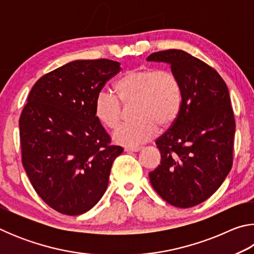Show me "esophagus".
<instances>
[{
    "label": "esophagus",
    "mask_w": 254,
    "mask_h": 254,
    "mask_svg": "<svg viewBox=\"0 0 254 254\" xmlns=\"http://www.w3.org/2000/svg\"><path fill=\"white\" fill-rule=\"evenodd\" d=\"M140 150H141V147H127V148L124 149V151H127V152H137V151H140Z\"/></svg>",
    "instance_id": "esophagus-1"
}]
</instances>
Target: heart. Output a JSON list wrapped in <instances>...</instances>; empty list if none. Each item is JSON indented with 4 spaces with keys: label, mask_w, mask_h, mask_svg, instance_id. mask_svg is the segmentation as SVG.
Segmentation results:
<instances>
[{
    "label": "heart",
    "mask_w": 254,
    "mask_h": 254,
    "mask_svg": "<svg viewBox=\"0 0 254 254\" xmlns=\"http://www.w3.org/2000/svg\"><path fill=\"white\" fill-rule=\"evenodd\" d=\"M117 96L102 91L94 100V115L107 128L119 126L122 105L134 103L130 122L114 132L115 142L123 145L143 143L156 135L158 127L168 128L176 122L182 110L183 88L175 72L156 68L127 70L115 81Z\"/></svg>",
    "instance_id": "obj_1"
}]
</instances>
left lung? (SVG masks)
<instances>
[{"label":"left lung","mask_w":254,"mask_h":254,"mask_svg":"<svg viewBox=\"0 0 254 254\" xmlns=\"http://www.w3.org/2000/svg\"><path fill=\"white\" fill-rule=\"evenodd\" d=\"M148 62L167 63L182 84L176 122L158 137L160 165L149 173L162 199L180 208L203 203L220 188L233 163L235 120L220 74L184 50L153 53Z\"/></svg>","instance_id":"left-lung-1"}]
</instances>
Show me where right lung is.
<instances>
[{
    "instance_id": "1",
    "label": "right lung",
    "mask_w": 254,
    "mask_h": 254,
    "mask_svg": "<svg viewBox=\"0 0 254 254\" xmlns=\"http://www.w3.org/2000/svg\"><path fill=\"white\" fill-rule=\"evenodd\" d=\"M121 70L110 59L75 60L37 80L19 120L22 165L51 208L80 215L109 185L112 163L123 148L94 115V100Z\"/></svg>"
}]
</instances>
